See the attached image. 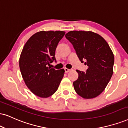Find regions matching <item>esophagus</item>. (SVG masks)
<instances>
[{"mask_svg":"<svg viewBox=\"0 0 128 128\" xmlns=\"http://www.w3.org/2000/svg\"><path fill=\"white\" fill-rule=\"evenodd\" d=\"M64 70H65V72H66V73H67V72H70V70L68 69V68H64Z\"/></svg>","mask_w":128,"mask_h":128,"instance_id":"esophagus-1","label":"esophagus"}]
</instances>
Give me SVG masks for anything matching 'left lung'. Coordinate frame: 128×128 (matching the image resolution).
Segmentation results:
<instances>
[{
  "label": "left lung",
  "mask_w": 128,
  "mask_h": 128,
  "mask_svg": "<svg viewBox=\"0 0 128 128\" xmlns=\"http://www.w3.org/2000/svg\"><path fill=\"white\" fill-rule=\"evenodd\" d=\"M81 62L88 68L78 70V77L73 82L75 91L84 98H93L102 93L114 72V56L104 39L92 31L72 30L66 34Z\"/></svg>",
  "instance_id": "8db88e82"
}]
</instances>
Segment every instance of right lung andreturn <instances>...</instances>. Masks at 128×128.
Returning a JSON list of instances; mask_svg holds the SVG:
<instances>
[{
  "label": "right lung",
  "mask_w": 128,
  "mask_h": 128,
  "mask_svg": "<svg viewBox=\"0 0 128 128\" xmlns=\"http://www.w3.org/2000/svg\"><path fill=\"white\" fill-rule=\"evenodd\" d=\"M65 34L62 30H42L32 35L24 45L19 68L25 84L37 96H51L63 78L64 69L56 70L48 66L54 61L56 62V48Z\"/></svg>",
  "instance_id": "right-lung-1"
}]
</instances>
